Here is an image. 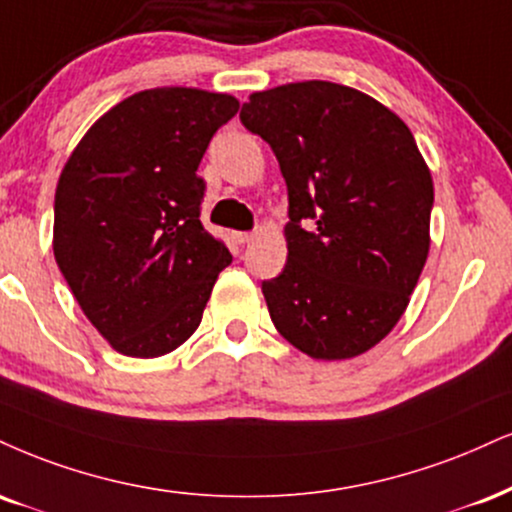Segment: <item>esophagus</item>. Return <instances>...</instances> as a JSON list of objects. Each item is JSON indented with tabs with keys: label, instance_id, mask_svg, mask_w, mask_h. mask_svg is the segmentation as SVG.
Returning <instances> with one entry per match:
<instances>
[{
	"label": "esophagus",
	"instance_id": "1",
	"mask_svg": "<svg viewBox=\"0 0 512 512\" xmlns=\"http://www.w3.org/2000/svg\"><path fill=\"white\" fill-rule=\"evenodd\" d=\"M252 238H255V233H250V231H236V233H233V240H236L238 245H245V243H250Z\"/></svg>",
	"mask_w": 512,
	"mask_h": 512
}]
</instances>
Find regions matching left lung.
I'll use <instances>...</instances> for the list:
<instances>
[{
	"label": "left lung",
	"instance_id": "1",
	"mask_svg": "<svg viewBox=\"0 0 512 512\" xmlns=\"http://www.w3.org/2000/svg\"><path fill=\"white\" fill-rule=\"evenodd\" d=\"M240 121L288 186V260L262 283L276 331L315 360L391 334L429 255L432 171L389 107L329 80L252 92Z\"/></svg>",
	"mask_w": 512,
	"mask_h": 512
}]
</instances>
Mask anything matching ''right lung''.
<instances>
[{"label": "right lung", "instance_id": "1", "mask_svg": "<svg viewBox=\"0 0 512 512\" xmlns=\"http://www.w3.org/2000/svg\"><path fill=\"white\" fill-rule=\"evenodd\" d=\"M238 107L183 85L135 92L92 123L61 169L54 260L116 353L159 357L186 343L233 260L200 224L197 166Z\"/></svg>", "mask_w": 512, "mask_h": 512}]
</instances>
